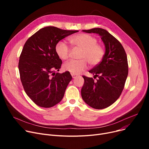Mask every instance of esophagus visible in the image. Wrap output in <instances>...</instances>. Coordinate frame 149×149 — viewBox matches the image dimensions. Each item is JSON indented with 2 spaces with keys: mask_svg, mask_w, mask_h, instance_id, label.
<instances>
[{
  "mask_svg": "<svg viewBox=\"0 0 149 149\" xmlns=\"http://www.w3.org/2000/svg\"><path fill=\"white\" fill-rule=\"evenodd\" d=\"M71 75H72V77L73 79H75V78H76V77H77V75H75V74H71Z\"/></svg>",
  "mask_w": 149,
  "mask_h": 149,
  "instance_id": "1",
  "label": "esophagus"
}]
</instances>
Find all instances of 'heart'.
Here are the masks:
<instances>
[{
    "label": "heart",
    "instance_id": "1",
    "mask_svg": "<svg viewBox=\"0 0 149 149\" xmlns=\"http://www.w3.org/2000/svg\"><path fill=\"white\" fill-rule=\"evenodd\" d=\"M70 42L77 48L82 49L79 60H69L63 66V70L74 74H79L87 68V61L91 66L98 65L104 56L103 47L97 44L95 37L87 34H80L72 36ZM56 52L62 60L68 58L70 49L64 42H58L56 46Z\"/></svg>",
    "mask_w": 149,
    "mask_h": 149
}]
</instances>
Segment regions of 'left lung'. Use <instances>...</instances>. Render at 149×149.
<instances>
[{
	"label": "left lung",
	"mask_w": 149,
	"mask_h": 149,
	"mask_svg": "<svg viewBox=\"0 0 149 149\" xmlns=\"http://www.w3.org/2000/svg\"><path fill=\"white\" fill-rule=\"evenodd\" d=\"M83 31L98 34L105 46L102 61L89 70L98 79L94 81L83 75L84 82L81 91L86 103L94 109H103L115 103L124 89L128 75L127 55L120 42L106 29L95 28Z\"/></svg>",
	"instance_id": "left-lung-1"
}]
</instances>
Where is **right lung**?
Instances as JSON below:
<instances>
[{
  "instance_id": "right-lung-1",
  "label": "right lung",
  "mask_w": 149,
  "mask_h": 149,
  "mask_svg": "<svg viewBox=\"0 0 149 149\" xmlns=\"http://www.w3.org/2000/svg\"><path fill=\"white\" fill-rule=\"evenodd\" d=\"M79 31L47 26L30 37L19 61L20 80L27 95L37 106L51 107L61 101L69 83V72L58 71L62 63L56 52L57 43Z\"/></svg>"
}]
</instances>
